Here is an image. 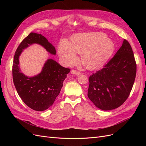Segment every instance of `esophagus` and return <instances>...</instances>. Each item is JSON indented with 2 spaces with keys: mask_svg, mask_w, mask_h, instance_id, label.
I'll use <instances>...</instances> for the list:
<instances>
[{
  "mask_svg": "<svg viewBox=\"0 0 146 146\" xmlns=\"http://www.w3.org/2000/svg\"><path fill=\"white\" fill-rule=\"evenodd\" d=\"M71 73L73 74H75V75H79L80 74V72L78 71V70H75V69H72L71 70Z\"/></svg>",
  "mask_w": 146,
  "mask_h": 146,
  "instance_id": "1",
  "label": "esophagus"
}]
</instances>
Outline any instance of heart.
<instances>
[{
    "instance_id": "1",
    "label": "heart",
    "mask_w": 146,
    "mask_h": 146,
    "mask_svg": "<svg viewBox=\"0 0 146 146\" xmlns=\"http://www.w3.org/2000/svg\"><path fill=\"white\" fill-rule=\"evenodd\" d=\"M113 41L100 33L77 34L72 43L63 40L59 46V54L64 62L72 65L78 61V54H84L83 62L89 69H96L104 66L113 54Z\"/></svg>"
}]
</instances>
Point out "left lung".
<instances>
[{
	"mask_svg": "<svg viewBox=\"0 0 146 146\" xmlns=\"http://www.w3.org/2000/svg\"><path fill=\"white\" fill-rule=\"evenodd\" d=\"M136 74L133 52L130 43L124 39L104 68L90 76L88 98L100 110L107 111L118 108L129 98Z\"/></svg>",
	"mask_w": 146,
	"mask_h": 146,
	"instance_id": "left-lung-1",
	"label": "left lung"
}]
</instances>
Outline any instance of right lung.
<instances>
[{
    "mask_svg": "<svg viewBox=\"0 0 146 146\" xmlns=\"http://www.w3.org/2000/svg\"><path fill=\"white\" fill-rule=\"evenodd\" d=\"M34 43L41 45L51 54H56L55 48L46 38L41 34L30 33L15 52L12 68L13 80L17 93L25 104L35 111H40L48 109L54 104L70 69L48 59L40 74L33 77L25 76L20 72L19 57L23 49Z\"/></svg>",
    "mask_w": 146,
    "mask_h": 146,
    "instance_id": "add662e5",
    "label": "right lung"
}]
</instances>
